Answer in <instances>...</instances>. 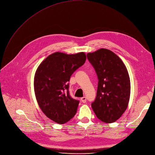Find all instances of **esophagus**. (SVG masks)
Instances as JSON below:
<instances>
[{
  "mask_svg": "<svg viewBox=\"0 0 155 155\" xmlns=\"http://www.w3.org/2000/svg\"><path fill=\"white\" fill-rule=\"evenodd\" d=\"M81 102H82L83 103H86V98L85 97H83L81 98Z\"/></svg>",
  "mask_w": 155,
  "mask_h": 155,
  "instance_id": "obj_1",
  "label": "esophagus"
}]
</instances>
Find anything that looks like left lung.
Returning a JSON list of instances; mask_svg holds the SVG:
<instances>
[{"mask_svg": "<svg viewBox=\"0 0 155 155\" xmlns=\"http://www.w3.org/2000/svg\"><path fill=\"white\" fill-rule=\"evenodd\" d=\"M87 57L98 79L97 97L92 109L102 121L111 123L126 110L130 95V80L120 58L109 49L101 48Z\"/></svg>", "mask_w": 155, "mask_h": 155, "instance_id": "left-lung-1", "label": "left lung"}]
</instances>
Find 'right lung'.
Masks as SVG:
<instances>
[{
	"label": "right lung",
	"mask_w": 155,
	"mask_h": 155,
	"mask_svg": "<svg viewBox=\"0 0 155 155\" xmlns=\"http://www.w3.org/2000/svg\"><path fill=\"white\" fill-rule=\"evenodd\" d=\"M86 59L84 52L73 54L55 52L36 70L34 85L37 102L48 118L58 124L69 121L77 112L79 101L71 97L69 82Z\"/></svg>",
	"instance_id": "1"
}]
</instances>
